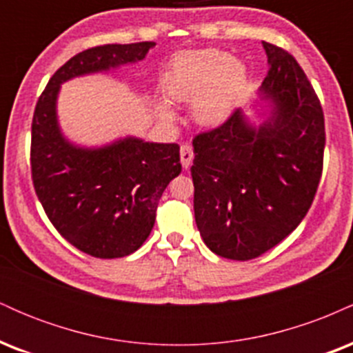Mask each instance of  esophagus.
Here are the masks:
<instances>
[{
  "mask_svg": "<svg viewBox=\"0 0 353 353\" xmlns=\"http://www.w3.org/2000/svg\"><path fill=\"white\" fill-rule=\"evenodd\" d=\"M194 159V152L192 148L189 144H182L181 145V164L184 169H189L190 164H192Z\"/></svg>",
  "mask_w": 353,
  "mask_h": 353,
  "instance_id": "1",
  "label": "esophagus"
}]
</instances>
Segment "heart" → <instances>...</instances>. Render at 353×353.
<instances>
[{"mask_svg":"<svg viewBox=\"0 0 353 353\" xmlns=\"http://www.w3.org/2000/svg\"><path fill=\"white\" fill-rule=\"evenodd\" d=\"M245 64L216 48L177 52L163 76V89L171 101L189 103L197 124L214 128L229 119L247 89ZM165 124L176 121V111L165 101L156 106Z\"/></svg>","mask_w":353,"mask_h":353,"instance_id":"heart-1","label":"heart"}]
</instances>
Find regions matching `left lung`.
I'll list each match as a JSON object with an SVG mask.
<instances>
[{
    "instance_id": "1",
    "label": "left lung",
    "mask_w": 353,
    "mask_h": 353,
    "mask_svg": "<svg viewBox=\"0 0 353 353\" xmlns=\"http://www.w3.org/2000/svg\"><path fill=\"white\" fill-rule=\"evenodd\" d=\"M269 72L254 123L237 109L192 141L194 216L204 244L232 261L272 249L309 212L322 176L323 111L292 54L262 41Z\"/></svg>"
}]
</instances>
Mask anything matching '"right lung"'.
Segmentation results:
<instances>
[{
  "label": "right lung",
  "instance_id": "1",
  "mask_svg": "<svg viewBox=\"0 0 353 353\" xmlns=\"http://www.w3.org/2000/svg\"><path fill=\"white\" fill-rule=\"evenodd\" d=\"M154 41L86 50L52 74L31 125V174L36 196L56 230L81 252L117 259L149 237L164 189L181 174L179 145L125 136L84 148L63 134L58 96L66 81L109 72L144 59Z\"/></svg>",
  "mask_w": 353,
  "mask_h": 353
}]
</instances>
